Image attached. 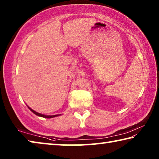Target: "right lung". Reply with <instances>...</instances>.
Wrapping results in <instances>:
<instances>
[{
    "mask_svg": "<svg viewBox=\"0 0 159 159\" xmlns=\"http://www.w3.org/2000/svg\"><path fill=\"white\" fill-rule=\"evenodd\" d=\"M28 108L31 110V111L34 113V114H36V116H39L40 117H43V118H54V117H57L59 116H61V114H57V115H52V116H48V115H44V114H40L39 112H36V111H34V110L31 109L30 107H28Z\"/></svg>",
    "mask_w": 159,
    "mask_h": 159,
    "instance_id": "1",
    "label": "right lung"
}]
</instances>
